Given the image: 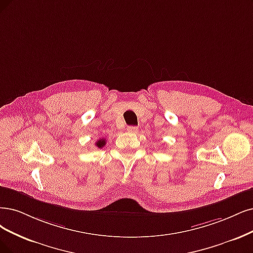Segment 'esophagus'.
<instances>
[{
	"instance_id": "esophagus-1",
	"label": "esophagus",
	"mask_w": 253,
	"mask_h": 253,
	"mask_svg": "<svg viewBox=\"0 0 253 253\" xmlns=\"http://www.w3.org/2000/svg\"><path fill=\"white\" fill-rule=\"evenodd\" d=\"M127 130H128L129 132H133V133H135V132H137L138 128H137L136 126H128V127H127Z\"/></svg>"
}]
</instances>
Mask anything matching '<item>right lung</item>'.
<instances>
[{"mask_svg": "<svg viewBox=\"0 0 253 253\" xmlns=\"http://www.w3.org/2000/svg\"><path fill=\"white\" fill-rule=\"evenodd\" d=\"M105 144H106V139L105 138H100V139H98V142L95 144L98 148H103L105 146Z\"/></svg>", "mask_w": 253, "mask_h": 253, "instance_id": "obj_1", "label": "right lung"}]
</instances>
